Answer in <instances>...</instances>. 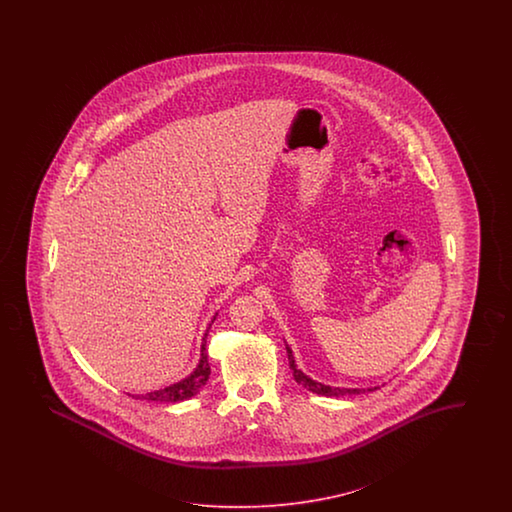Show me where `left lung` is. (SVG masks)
<instances>
[{"label":"left lung","mask_w":512,"mask_h":512,"mask_svg":"<svg viewBox=\"0 0 512 512\" xmlns=\"http://www.w3.org/2000/svg\"><path fill=\"white\" fill-rule=\"evenodd\" d=\"M287 355H289V366H291V370H293V377H295L296 383L302 385L304 388H308L313 394H319V396H336V398H340V396H351V394H362V392H366V388L328 387V385H323V383H317V381L310 379L306 373H302L296 368L295 357H293V351H291L289 345H287ZM375 388H368V390H375Z\"/></svg>","instance_id":"obj_1"}]
</instances>
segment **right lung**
I'll return each mask as SVG.
<instances>
[{
    "mask_svg": "<svg viewBox=\"0 0 512 512\" xmlns=\"http://www.w3.org/2000/svg\"><path fill=\"white\" fill-rule=\"evenodd\" d=\"M216 321V317L212 319V323ZM206 338V334H204ZM202 338V340H204ZM210 377V364H208V353H206V341L202 343L201 347V360H199V366L195 368V372L191 373L186 379H182L180 383H174L171 387L161 388V390H154V392H148V394H142V396H135L140 400H148V402H182L187 400L191 396H195L199 390H201L206 381Z\"/></svg>",
    "mask_w": 512,
    "mask_h": 512,
    "instance_id": "add662e5",
    "label": "right lung"
}]
</instances>
